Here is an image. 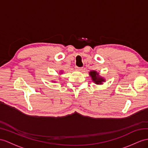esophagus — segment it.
I'll list each match as a JSON object with an SVG mask.
<instances>
[{
	"label": "esophagus",
	"mask_w": 148,
	"mask_h": 148,
	"mask_svg": "<svg viewBox=\"0 0 148 148\" xmlns=\"http://www.w3.org/2000/svg\"><path fill=\"white\" fill-rule=\"evenodd\" d=\"M82 69H83V68L82 67H78V66H76L75 67V70H76L77 71H81V70H82Z\"/></svg>",
	"instance_id": "obj_1"
}]
</instances>
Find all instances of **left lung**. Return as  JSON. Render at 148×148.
I'll list each match as a JSON object with an SVG mask.
<instances>
[{"instance_id":"obj_1","label":"left lung","mask_w":148,"mask_h":148,"mask_svg":"<svg viewBox=\"0 0 148 148\" xmlns=\"http://www.w3.org/2000/svg\"><path fill=\"white\" fill-rule=\"evenodd\" d=\"M90 77H91L92 80L97 85H102L103 82H106V79L99 75V72L95 70H92L89 72Z\"/></svg>"}]
</instances>
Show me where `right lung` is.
Returning a JSON list of instances; mask_svg holds the SVG:
<instances>
[{
  "instance_id": "right-lung-1",
  "label": "right lung",
  "mask_w": 148,
  "mask_h": 148,
  "mask_svg": "<svg viewBox=\"0 0 148 148\" xmlns=\"http://www.w3.org/2000/svg\"><path fill=\"white\" fill-rule=\"evenodd\" d=\"M60 72H61V73H60V74H61V75H62V73H63V71H60ZM51 82H53L54 83H56L55 80H52Z\"/></svg>"
}]
</instances>
